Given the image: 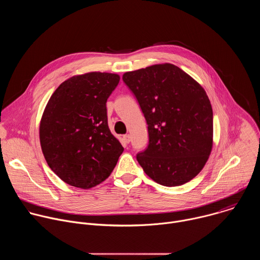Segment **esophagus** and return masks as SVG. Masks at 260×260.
Here are the masks:
<instances>
[{"mask_svg": "<svg viewBox=\"0 0 260 260\" xmlns=\"http://www.w3.org/2000/svg\"><path fill=\"white\" fill-rule=\"evenodd\" d=\"M122 138H123V141H124L125 143H127V144H128V143L131 142V136H129L128 134H127V135H124Z\"/></svg>", "mask_w": 260, "mask_h": 260, "instance_id": "esophagus-1", "label": "esophagus"}]
</instances>
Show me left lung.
I'll return each mask as SVG.
<instances>
[{
	"instance_id": "8db88e82",
	"label": "left lung",
	"mask_w": 260,
	"mask_h": 260,
	"mask_svg": "<svg viewBox=\"0 0 260 260\" xmlns=\"http://www.w3.org/2000/svg\"><path fill=\"white\" fill-rule=\"evenodd\" d=\"M148 124L149 144L137 160L164 186H180L205 167L213 147V110L203 86L179 67L165 62L126 72Z\"/></svg>"
}]
</instances>
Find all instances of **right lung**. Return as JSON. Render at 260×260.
I'll use <instances>...</instances> for the list:
<instances>
[{
    "mask_svg": "<svg viewBox=\"0 0 260 260\" xmlns=\"http://www.w3.org/2000/svg\"><path fill=\"white\" fill-rule=\"evenodd\" d=\"M118 74L89 72L63 81L50 96L39 136L49 168L71 186L89 189L114 170L123 147L108 126L106 103Z\"/></svg>",
    "mask_w": 260,
    "mask_h": 260,
    "instance_id": "1",
    "label": "right lung"
}]
</instances>
